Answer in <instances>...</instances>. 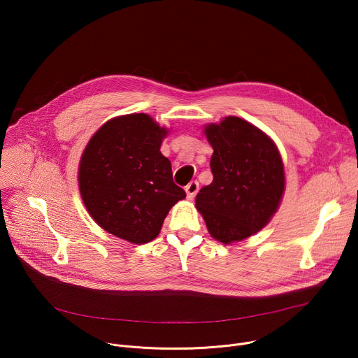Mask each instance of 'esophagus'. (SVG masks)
I'll return each mask as SVG.
<instances>
[{
  "label": "esophagus",
  "instance_id": "1",
  "mask_svg": "<svg viewBox=\"0 0 358 358\" xmlns=\"http://www.w3.org/2000/svg\"><path fill=\"white\" fill-rule=\"evenodd\" d=\"M198 188H199V184L196 181H191L187 184L185 187V192H187V198L192 199L195 196V194L198 192Z\"/></svg>",
  "mask_w": 358,
  "mask_h": 358
}]
</instances>
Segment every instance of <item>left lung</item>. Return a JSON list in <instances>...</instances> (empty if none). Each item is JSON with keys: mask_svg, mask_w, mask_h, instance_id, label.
Masks as SVG:
<instances>
[{"mask_svg": "<svg viewBox=\"0 0 358 358\" xmlns=\"http://www.w3.org/2000/svg\"><path fill=\"white\" fill-rule=\"evenodd\" d=\"M214 148V180L202 187L195 208L210 235L224 243L243 241L264 229L285 194V167L275 141L249 122L227 116L203 126Z\"/></svg>", "mask_w": 358, "mask_h": 358, "instance_id": "8db88e82", "label": "left lung"}]
</instances>
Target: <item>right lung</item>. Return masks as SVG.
Returning a JSON list of instances; mask_svg holds the SVG:
<instances>
[{
	"instance_id": "add662e5",
	"label": "right lung",
	"mask_w": 358,
	"mask_h": 358,
	"mask_svg": "<svg viewBox=\"0 0 358 358\" xmlns=\"http://www.w3.org/2000/svg\"><path fill=\"white\" fill-rule=\"evenodd\" d=\"M169 129L145 113L113 117L87 141L79 162L82 201L94 222L131 243L159 236L185 191L160 151Z\"/></svg>"
}]
</instances>
